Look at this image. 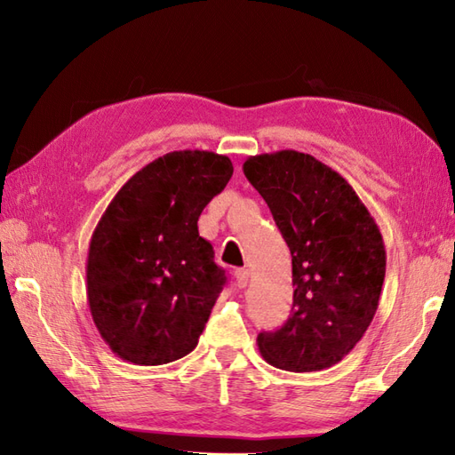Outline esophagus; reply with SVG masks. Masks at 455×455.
<instances>
[{
  "label": "esophagus",
  "instance_id": "34e87169",
  "mask_svg": "<svg viewBox=\"0 0 455 455\" xmlns=\"http://www.w3.org/2000/svg\"><path fill=\"white\" fill-rule=\"evenodd\" d=\"M235 277H236V285L238 287H246L248 285V282H250V272L248 269H236L235 272Z\"/></svg>",
  "mask_w": 455,
  "mask_h": 455
}]
</instances>
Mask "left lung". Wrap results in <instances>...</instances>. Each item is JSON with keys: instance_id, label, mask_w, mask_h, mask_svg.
Returning <instances> with one entry per match:
<instances>
[{"instance_id": "obj_1", "label": "left lung", "mask_w": 455, "mask_h": 455, "mask_svg": "<svg viewBox=\"0 0 455 455\" xmlns=\"http://www.w3.org/2000/svg\"><path fill=\"white\" fill-rule=\"evenodd\" d=\"M291 250L293 308L259 332L264 360L285 371L332 367L362 340L379 305L385 244L371 212L340 173L311 154L279 150L244 162Z\"/></svg>"}]
</instances>
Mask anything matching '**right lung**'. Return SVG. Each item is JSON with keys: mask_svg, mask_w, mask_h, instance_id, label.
Instances as JSON below:
<instances>
[{"mask_svg": "<svg viewBox=\"0 0 455 455\" xmlns=\"http://www.w3.org/2000/svg\"><path fill=\"white\" fill-rule=\"evenodd\" d=\"M233 162L207 150H176L147 164L117 191L88 252V305L115 355L162 365L197 346L225 269L197 220L225 189Z\"/></svg>", "mask_w": 455, "mask_h": 455, "instance_id": "right-lung-1", "label": "right lung"}]
</instances>
